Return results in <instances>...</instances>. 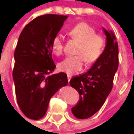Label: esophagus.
Segmentation results:
<instances>
[{
    "mask_svg": "<svg viewBox=\"0 0 134 134\" xmlns=\"http://www.w3.org/2000/svg\"><path fill=\"white\" fill-rule=\"evenodd\" d=\"M67 77H68V81H70L71 78V77H72V76H71V75H67Z\"/></svg>",
    "mask_w": 134,
    "mask_h": 134,
    "instance_id": "1",
    "label": "esophagus"
}]
</instances>
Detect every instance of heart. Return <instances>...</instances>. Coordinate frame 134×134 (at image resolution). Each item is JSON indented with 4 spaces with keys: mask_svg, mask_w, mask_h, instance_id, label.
I'll use <instances>...</instances> for the list:
<instances>
[{
    "mask_svg": "<svg viewBox=\"0 0 134 134\" xmlns=\"http://www.w3.org/2000/svg\"><path fill=\"white\" fill-rule=\"evenodd\" d=\"M69 35L74 40L80 43L77 50V56L66 57L59 64V69L67 74H75L81 70L84 62L93 63L100 57L104 46L105 39L99 34H96L95 29L89 24L81 23L75 25ZM53 51L57 55H61L63 52V37L57 35L52 41Z\"/></svg>",
    "mask_w": 134,
    "mask_h": 134,
    "instance_id": "heart-1",
    "label": "heart"
}]
</instances>
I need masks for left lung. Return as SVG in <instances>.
<instances>
[{"label": "left lung", "instance_id": "1", "mask_svg": "<svg viewBox=\"0 0 134 134\" xmlns=\"http://www.w3.org/2000/svg\"><path fill=\"white\" fill-rule=\"evenodd\" d=\"M106 44L100 57L89 70L70 80V85L79 93V101L71 109L79 119H86L100 109L113 86L118 68V45L111 31L103 29Z\"/></svg>", "mask_w": 134, "mask_h": 134}]
</instances>
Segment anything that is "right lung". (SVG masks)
Instances as JSON below:
<instances>
[{"label": "right lung", "mask_w": 134, "mask_h": 134, "mask_svg": "<svg viewBox=\"0 0 134 134\" xmlns=\"http://www.w3.org/2000/svg\"><path fill=\"white\" fill-rule=\"evenodd\" d=\"M67 18L54 14L36 17L25 26L19 37L13 77L18 105L30 119L44 117L50 98L68 84L64 72L50 75L56 68L52 41Z\"/></svg>", "instance_id": "obj_1"}]
</instances>
